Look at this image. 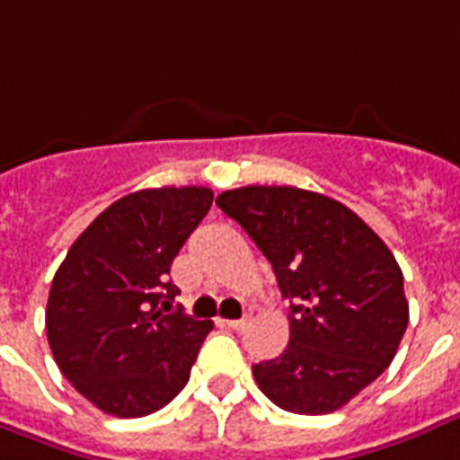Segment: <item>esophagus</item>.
<instances>
[{
    "label": "esophagus",
    "instance_id": "34e87169",
    "mask_svg": "<svg viewBox=\"0 0 460 460\" xmlns=\"http://www.w3.org/2000/svg\"><path fill=\"white\" fill-rule=\"evenodd\" d=\"M247 323H249L247 316H242V319H230V322H226V326L233 331H244L247 329Z\"/></svg>",
    "mask_w": 460,
    "mask_h": 460
}]
</instances>
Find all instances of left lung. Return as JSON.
Returning <instances> with one entry per match:
<instances>
[{
    "label": "left lung",
    "mask_w": 460,
    "mask_h": 460,
    "mask_svg": "<svg viewBox=\"0 0 460 460\" xmlns=\"http://www.w3.org/2000/svg\"><path fill=\"white\" fill-rule=\"evenodd\" d=\"M216 204L273 266L290 300V341L252 367L288 412L343 408L391 365L408 326L403 273L382 237L336 199L297 187H240Z\"/></svg>",
    "instance_id": "obj_1"
}]
</instances>
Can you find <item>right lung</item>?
Wrapping results in <instances>:
<instances>
[{
  "label": "right lung",
  "instance_id": "add662e5",
  "mask_svg": "<svg viewBox=\"0 0 460 460\" xmlns=\"http://www.w3.org/2000/svg\"><path fill=\"white\" fill-rule=\"evenodd\" d=\"M213 204L206 187L127 194L78 234L49 288L45 329L69 384L115 418L172 401L213 322L174 309L170 266Z\"/></svg>",
  "mask_w": 460,
  "mask_h": 460
}]
</instances>
